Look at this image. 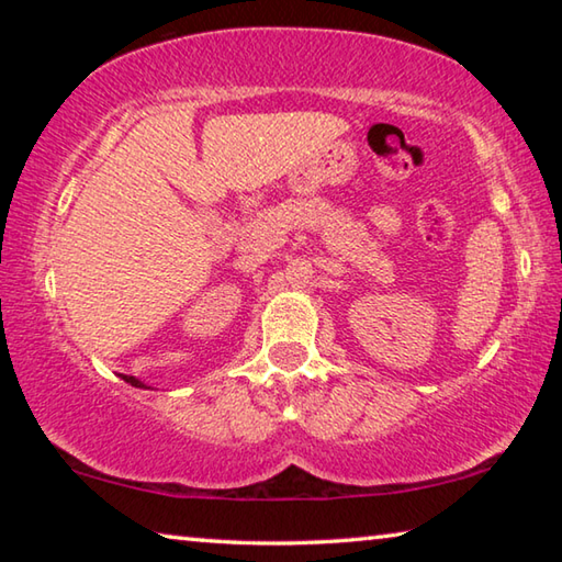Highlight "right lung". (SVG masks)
<instances>
[{"label": "right lung", "mask_w": 562, "mask_h": 562, "mask_svg": "<svg viewBox=\"0 0 562 562\" xmlns=\"http://www.w3.org/2000/svg\"><path fill=\"white\" fill-rule=\"evenodd\" d=\"M123 376V382H126V384H131V386H138V389H148L144 382H138V379L136 376H126V374H121Z\"/></svg>", "instance_id": "1"}]
</instances>
